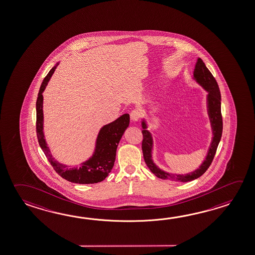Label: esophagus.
I'll return each mask as SVG.
<instances>
[{
  "mask_svg": "<svg viewBox=\"0 0 255 255\" xmlns=\"http://www.w3.org/2000/svg\"><path fill=\"white\" fill-rule=\"evenodd\" d=\"M140 115H141V113H140L139 109H133V110L130 112V119H131V121H133V122H137V121L139 120Z\"/></svg>",
  "mask_w": 255,
  "mask_h": 255,
  "instance_id": "esophagus-1",
  "label": "esophagus"
}]
</instances>
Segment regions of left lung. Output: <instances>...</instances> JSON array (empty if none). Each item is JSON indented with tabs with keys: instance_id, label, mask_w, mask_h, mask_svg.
I'll return each mask as SVG.
<instances>
[{
	"instance_id": "left-lung-1",
	"label": "left lung",
	"mask_w": 255,
	"mask_h": 255,
	"mask_svg": "<svg viewBox=\"0 0 255 255\" xmlns=\"http://www.w3.org/2000/svg\"><path fill=\"white\" fill-rule=\"evenodd\" d=\"M193 78L196 80L199 86H201L207 92V114L211 124L212 138L211 143L207 151L206 159L202 162L201 165L195 169L192 172L187 174H172L165 171L163 169L159 168L156 164L154 163L152 159V150H153V138L147 128L148 125L146 124L145 119L141 121V127L143 130H141L143 135L142 139V152L144 158L145 163L147 164L148 168L152 173L161 179L166 180H176L180 182H188L192 181L196 178L201 177L205 173L211 165L213 159L215 157L216 149L220 142L223 131V119L221 114V94L219 87L217 85L215 77H213L211 72L206 67L205 63L203 62L201 58L197 59L196 67L194 69V77Z\"/></svg>"
}]
</instances>
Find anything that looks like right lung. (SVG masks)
<instances>
[{
    "label": "right lung",
    "mask_w": 255,
    "mask_h": 255,
    "mask_svg": "<svg viewBox=\"0 0 255 255\" xmlns=\"http://www.w3.org/2000/svg\"><path fill=\"white\" fill-rule=\"evenodd\" d=\"M58 63L50 69L44 78L39 88V95L36 102L37 122L36 130L39 146L43 150L48 161L56 172L67 181L77 184H95L101 182L109 175L116 161V149L122 136L130 125V116L125 114L102 127L96 138L95 151L89 159L82 162L79 167L67 166L59 163L53 158L46 142L43 132V94L50 77H52Z\"/></svg>",
    "instance_id": "1"
}]
</instances>
